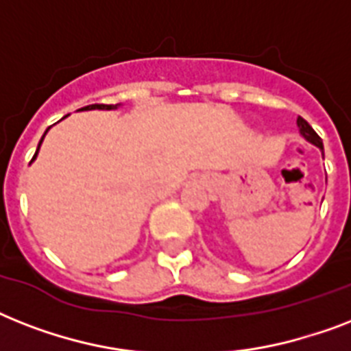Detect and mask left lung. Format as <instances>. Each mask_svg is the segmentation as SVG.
Listing matches in <instances>:
<instances>
[{"instance_id":"left-lung-1","label":"left lung","mask_w":351,"mask_h":351,"mask_svg":"<svg viewBox=\"0 0 351 351\" xmlns=\"http://www.w3.org/2000/svg\"><path fill=\"white\" fill-rule=\"evenodd\" d=\"M297 125H299V131H300V134H302V136L306 138V140H308V142H311L313 143V145H317V147L321 149L322 151V154H324V147H322V140H321V136H319V134H317L315 131H313V127L310 125V123H308V121L304 120V118H297Z\"/></svg>"}]
</instances>
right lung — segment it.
<instances>
[{
    "label": "right lung",
    "mask_w": 351,
    "mask_h": 351,
    "mask_svg": "<svg viewBox=\"0 0 351 351\" xmlns=\"http://www.w3.org/2000/svg\"><path fill=\"white\" fill-rule=\"evenodd\" d=\"M117 107H118V104H117V106H106V104H93V106H87V107H84V109H78V111H90V109H106V111H111V109H117ZM47 131H49V129H47ZM47 131H45V134H47ZM45 134L41 136V140H40V143H38V149H36V153H34V156H32V160L36 158V154H38V151H40V145H41V142H43V138H45Z\"/></svg>",
    "instance_id": "right-lung-1"
}]
</instances>
